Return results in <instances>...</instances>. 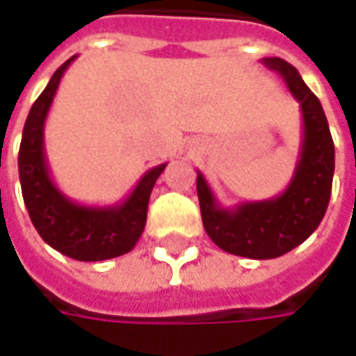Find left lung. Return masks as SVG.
<instances>
[{"label": "left lung", "mask_w": 356, "mask_h": 356, "mask_svg": "<svg viewBox=\"0 0 356 356\" xmlns=\"http://www.w3.org/2000/svg\"><path fill=\"white\" fill-rule=\"evenodd\" d=\"M261 62L279 72L302 111V147L289 187L269 200L224 209L198 171L197 193L204 229L220 249L248 259H275L298 248L323 220L331 197L335 147L320 99L304 83L298 70L282 58Z\"/></svg>", "instance_id": "1"}]
</instances>
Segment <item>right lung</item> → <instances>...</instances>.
Wrapping results in <instances>:
<instances>
[{
    "label": "right lung",
    "mask_w": 356,
    "mask_h": 356,
    "mask_svg": "<svg viewBox=\"0 0 356 356\" xmlns=\"http://www.w3.org/2000/svg\"><path fill=\"white\" fill-rule=\"evenodd\" d=\"M74 60L76 56L58 67L29 111L19 147V179L29 216L50 248L76 261H105L136 245L146 226L152 188L168 163L146 171L134 191L115 207L77 204L54 185L44 156V122L60 79Z\"/></svg>",
    "instance_id": "add662e5"
}]
</instances>
